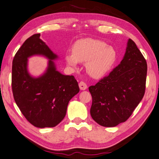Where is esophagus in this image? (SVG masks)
Returning a JSON list of instances; mask_svg holds the SVG:
<instances>
[{
  "instance_id": "34e87169",
  "label": "esophagus",
  "mask_w": 159,
  "mask_h": 159,
  "mask_svg": "<svg viewBox=\"0 0 159 159\" xmlns=\"http://www.w3.org/2000/svg\"><path fill=\"white\" fill-rule=\"evenodd\" d=\"M79 86H80V89L82 90V91H84V90H86L88 87L87 85H86V84L84 82H80L79 84Z\"/></svg>"
}]
</instances>
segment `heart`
<instances>
[{
	"instance_id": "obj_1",
	"label": "heart",
	"mask_w": 159,
	"mask_h": 159,
	"mask_svg": "<svg viewBox=\"0 0 159 159\" xmlns=\"http://www.w3.org/2000/svg\"><path fill=\"white\" fill-rule=\"evenodd\" d=\"M73 54H67L66 61L70 67L75 68L78 62L86 63V73L99 79L110 70L116 59V52L106 43L91 38L82 39L74 43Z\"/></svg>"
}]
</instances>
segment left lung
Here are the masks:
<instances>
[{"instance_id":"1","label":"left lung","mask_w":159,"mask_h":159,"mask_svg":"<svg viewBox=\"0 0 159 159\" xmlns=\"http://www.w3.org/2000/svg\"><path fill=\"white\" fill-rule=\"evenodd\" d=\"M148 66L136 43L129 39L122 61L107 77L89 90L92 118L101 126L116 127L132 114L144 96Z\"/></svg>"}]
</instances>
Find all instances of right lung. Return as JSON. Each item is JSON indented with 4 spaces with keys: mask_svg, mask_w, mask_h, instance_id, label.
<instances>
[{
    "mask_svg": "<svg viewBox=\"0 0 159 159\" xmlns=\"http://www.w3.org/2000/svg\"><path fill=\"white\" fill-rule=\"evenodd\" d=\"M33 56L49 59L46 70L38 77L28 70V59ZM59 57L40 39V34L28 38L12 61L11 86L14 100L25 118L36 127H54L66 113L68 102L80 92L73 75L57 69L54 61Z\"/></svg>",
    "mask_w": 159,
    "mask_h": 159,
    "instance_id": "obj_1",
    "label": "right lung"
}]
</instances>
